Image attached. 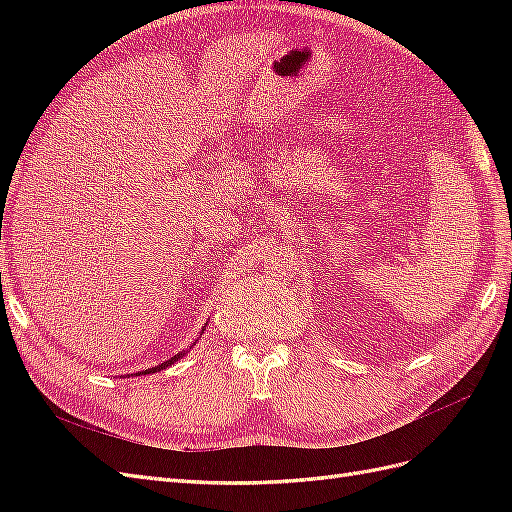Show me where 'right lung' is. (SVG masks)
<instances>
[{
  "label": "right lung",
  "instance_id": "add662e5",
  "mask_svg": "<svg viewBox=\"0 0 512 512\" xmlns=\"http://www.w3.org/2000/svg\"><path fill=\"white\" fill-rule=\"evenodd\" d=\"M203 331H205V329H203ZM183 354H185V352H183ZM183 354L179 352V354H175V356H173V359H168V361H164L162 365H158V367H151V369H145V371H143V374H156V371H160V369H166L168 365H173L175 361H179Z\"/></svg>",
  "mask_w": 512,
  "mask_h": 512
}]
</instances>
